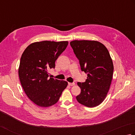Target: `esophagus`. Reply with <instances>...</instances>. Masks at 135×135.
<instances>
[{"mask_svg": "<svg viewBox=\"0 0 135 135\" xmlns=\"http://www.w3.org/2000/svg\"><path fill=\"white\" fill-rule=\"evenodd\" d=\"M68 85H70V86H73V85H75V83H68Z\"/></svg>", "mask_w": 135, "mask_h": 135, "instance_id": "esophagus-1", "label": "esophagus"}]
</instances>
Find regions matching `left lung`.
Returning a JSON list of instances; mask_svg holds the SVG:
<instances>
[{"label":"left lung","mask_w":135,"mask_h":135,"mask_svg":"<svg viewBox=\"0 0 135 135\" xmlns=\"http://www.w3.org/2000/svg\"><path fill=\"white\" fill-rule=\"evenodd\" d=\"M70 45L79 60L81 71L87 74L85 82L77 83L81 93L76 99L88 107L99 106L106 97L113 74V64L109 51L96 41L75 40Z\"/></svg>","instance_id":"obj_1"}]
</instances>
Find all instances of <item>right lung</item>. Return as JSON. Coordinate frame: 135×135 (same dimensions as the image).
I'll use <instances>...</instances> for the list:
<instances>
[{
    "label": "right lung",
    "mask_w": 135,
    "mask_h": 135,
    "mask_svg": "<svg viewBox=\"0 0 135 135\" xmlns=\"http://www.w3.org/2000/svg\"><path fill=\"white\" fill-rule=\"evenodd\" d=\"M68 41H44L27 46L21 56L19 80L27 96L38 106L47 107L57 103L68 85L64 80L49 78L48 70L65 50Z\"/></svg>",
    "instance_id": "right-lung-1"
}]
</instances>
